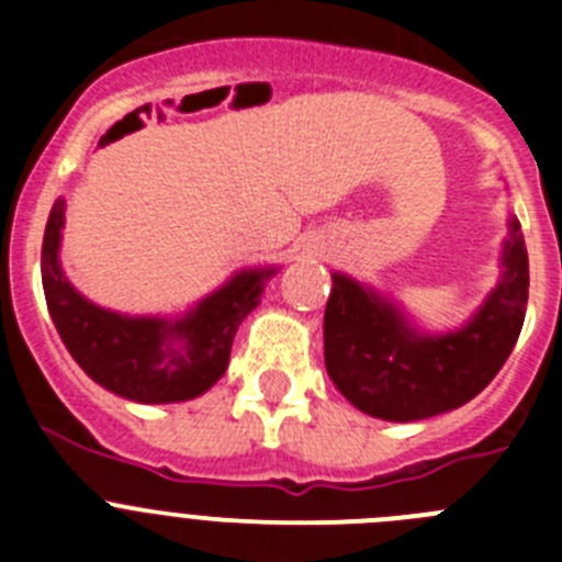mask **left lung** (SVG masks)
I'll return each mask as SVG.
<instances>
[{
  "instance_id": "left-lung-1",
  "label": "left lung",
  "mask_w": 562,
  "mask_h": 562,
  "mask_svg": "<svg viewBox=\"0 0 562 562\" xmlns=\"http://www.w3.org/2000/svg\"><path fill=\"white\" fill-rule=\"evenodd\" d=\"M501 278L453 331L419 329L394 297L331 272L324 315L326 371L362 414L416 422L461 408L513 355L529 301V256L515 216L506 220Z\"/></svg>"
}]
</instances>
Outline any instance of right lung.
<instances>
[{
  "label": "right lung",
  "instance_id": "add662e5",
  "mask_svg": "<svg viewBox=\"0 0 562 562\" xmlns=\"http://www.w3.org/2000/svg\"><path fill=\"white\" fill-rule=\"evenodd\" d=\"M67 202L56 200L44 227L42 284L47 310L72 360L112 394L143 405L196 400L231 360L238 326L261 301L278 267H247L182 315H123L92 304L61 267Z\"/></svg>",
  "mask_w": 562,
  "mask_h": 562
}]
</instances>
